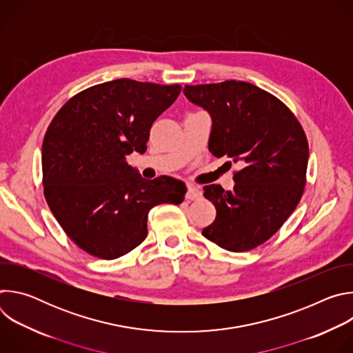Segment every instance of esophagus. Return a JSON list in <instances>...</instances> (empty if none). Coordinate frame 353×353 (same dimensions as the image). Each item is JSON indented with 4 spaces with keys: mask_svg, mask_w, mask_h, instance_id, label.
Instances as JSON below:
<instances>
[{
    "mask_svg": "<svg viewBox=\"0 0 353 353\" xmlns=\"http://www.w3.org/2000/svg\"><path fill=\"white\" fill-rule=\"evenodd\" d=\"M185 198L187 199H198V198H201V191L195 187V185H192V184H188V187H187V194H185Z\"/></svg>",
    "mask_w": 353,
    "mask_h": 353,
    "instance_id": "obj_1",
    "label": "esophagus"
}]
</instances>
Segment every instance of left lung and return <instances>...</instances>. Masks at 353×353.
I'll use <instances>...</instances> for the list:
<instances>
[{"mask_svg":"<svg viewBox=\"0 0 353 353\" xmlns=\"http://www.w3.org/2000/svg\"><path fill=\"white\" fill-rule=\"evenodd\" d=\"M185 97L212 120L208 149L240 163L234 187H204L216 208L203 234L229 251L267 241L289 218L303 194L309 143L292 112L271 93L243 81L185 85Z\"/></svg>","mask_w":353,"mask_h":353,"instance_id":"left-lung-1","label":"left lung"}]
</instances>
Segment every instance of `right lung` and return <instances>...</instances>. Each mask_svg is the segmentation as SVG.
<instances>
[{
    "label": "right lung",
    "instance_id": "obj_1",
    "mask_svg": "<svg viewBox=\"0 0 353 353\" xmlns=\"http://www.w3.org/2000/svg\"><path fill=\"white\" fill-rule=\"evenodd\" d=\"M181 92L127 78L82 90L48 125L41 148L47 204L70 239L86 253L114 260L148 233V214L159 204H181V180L143 179L125 162L143 154L154 121Z\"/></svg>",
    "mask_w": 353,
    "mask_h": 353
}]
</instances>
